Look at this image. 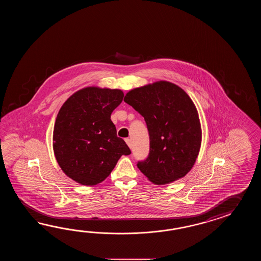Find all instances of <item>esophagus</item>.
Wrapping results in <instances>:
<instances>
[{
    "instance_id": "esophagus-1",
    "label": "esophagus",
    "mask_w": 261,
    "mask_h": 261,
    "mask_svg": "<svg viewBox=\"0 0 261 261\" xmlns=\"http://www.w3.org/2000/svg\"><path fill=\"white\" fill-rule=\"evenodd\" d=\"M125 141H126V143L128 144L129 147H132V141H130V139L126 138L125 139Z\"/></svg>"
}]
</instances>
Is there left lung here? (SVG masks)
<instances>
[{
    "label": "left lung",
    "instance_id": "left-lung-1",
    "mask_svg": "<svg viewBox=\"0 0 261 261\" xmlns=\"http://www.w3.org/2000/svg\"><path fill=\"white\" fill-rule=\"evenodd\" d=\"M124 101L144 117L149 154L137 167L152 183L170 184L191 170L200 152L201 129L193 101L174 84L160 81L133 89Z\"/></svg>",
    "mask_w": 261,
    "mask_h": 261
}]
</instances>
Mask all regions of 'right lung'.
I'll return each mask as SVG.
<instances>
[{"mask_svg": "<svg viewBox=\"0 0 261 261\" xmlns=\"http://www.w3.org/2000/svg\"><path fill=\"white\" fill-rule=\"evenodd\" d=\"M119 89L86 88L61 106L53 132L56 160L67 176L85 186L102 182L130 149L117 136L111 114L123 100Z\"/></svg>", "mask_w": 261, "mask_h": 261, "instance_id": "right-lung-1", "label": "right lung"}]
</instances>
